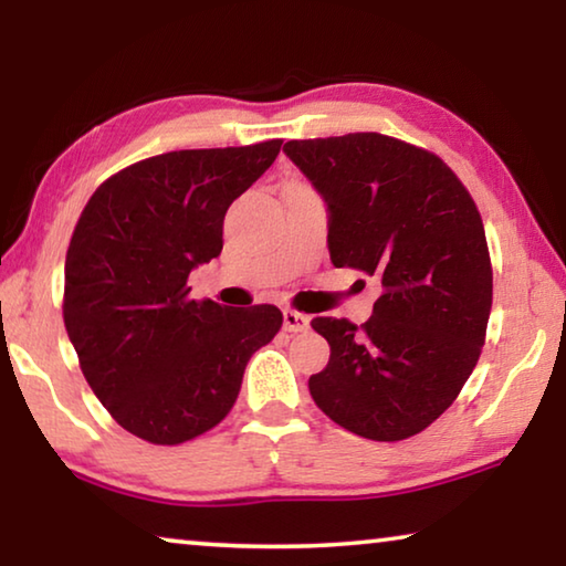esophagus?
<instances>
[{"instance_id": "34e87169", "label": "esophagus", "mask_w": 566, "mask_h": 566, "mask_svg": "<svg viewBox=\"0 0 566 566\" xmlns=\"http://www.w3.org/2000/svg\"><path fill=\"white\" fill-rule=\"evenodd\" d=\"M284 329L294 332V334L306 332L310 329V317H306V314L294 312V310H284Z\"/></svg>"}]
</instances>
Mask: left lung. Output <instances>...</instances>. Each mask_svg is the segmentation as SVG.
I'll return each mask as SVG.
<instances>
[{"label": "left lung", "mask_w": 566, "mask_h": 566, "mask_svg": "<svg viewBox=\"0 0 566 566\" xmlns=\"http://www.w3.org/2000/svg\"><path fill=\"white\" fill-rule=\"evenodd\" d=\"M284 155L327 202L332 264L381 280L361 329L312 319L332 354L310 395L364 439L419 434L462 391L490 322L492 264L474 199L432 151L377 132L294 139Z\"/></svg>", "instance_id": "obj_1"}]
</instances>
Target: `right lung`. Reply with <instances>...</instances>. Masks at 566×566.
<instances>
[{
  "label": "right lung",
  "instance_id": "right-lung-1",
  "mask_svg": "<svg viewBox=\"0 0 566 566\" xmlns=\"http://www.w3.org/2000/svg\"><path fill=\"white\" fill-rule=\"evenodd\" d=\"M282 139L181 149L137 161L94 191L64 264V327L117 424L181 444L234 407L244 367L282 327L272 304L189 300L187 276L222 252L229 205L280 155Z\"/></svg>",
  "mask_w": 566,
  "mask_h": 566
}]
</instances>
